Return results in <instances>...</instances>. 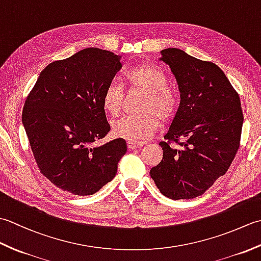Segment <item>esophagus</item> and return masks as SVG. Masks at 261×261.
<instances>
[{
    "instance_id": "34e87169",
    "label": "esophagus",
    "mask_w": 261,
    "mask_h": 261,
    "mask_svg": "<svg viewBox=\"0 0 261 261\" xmlns=\"http://www.w3.org/2000/svg\"><path fill=\"white\" fill-rule=\"evenodd\" d=\"M142 147V143H135V142H127V148L130 150H135V149H139Z\"/></svg>"
}]
</instances>
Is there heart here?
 I'll use <instances>...</instances> for the list:
<instances>
[{"label": "heart", "instance_id": "obj_1", "mask_svg": "<svg viewBox=\"0 0 261 261\" xmlns=\"http://www.w3.org/2000/svg\"><path fill=\"white\" fill-rule=\"evenodd\" d=\"M125 81L134 90L146 94L141 111L145 114L124 116L113 122V135L129 142L141 143L158 129L160 119L173 118L178 105L176 94L168 87V79L156 66L141 65L125 74ZM123 88L118 83H110L105 87L102 105L110 115L121 112Z\"/></svg>", "mask_w": 261, "mask_h": 261}]
</instances>
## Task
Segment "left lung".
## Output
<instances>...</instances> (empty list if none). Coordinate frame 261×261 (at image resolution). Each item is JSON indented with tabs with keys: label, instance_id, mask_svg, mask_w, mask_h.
Wrapping results in <instances>:
<instances>
[{
	"label": "left lung",
	"instance_id": "1",
	"mask_svg": "<svg viewBox=\"0 0 261 261\" xmlns=\"http://www.w3.org/2000/svg\"><path fill=\"white\" fill-rule=\"evenodd\" d=\"M160 54L175 76L180 103L164 136L167 141L159 143L163 160L150 176L163 195L190 199L203 195L234 159L243 123L240 97L218 65L178 48ZM171 141L181 147H170Z\"/></svg>",
	"mask_w": 261,
	"mask_h": 261
}]
</instances>
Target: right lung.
I'll return each mask as SVG.
<instances>
[{"label":"right lung","mask_w":261,"mask_h":261,"mask_svg":"<svg viewBox=\"0 0 261 261\" xmlns=\"http://www.w3.org/2000/svg\"><path fill=\"white\" fill-rule=\"evenodd\" d=\"M121 56L86 48L49 64L24 103L22 123L39 169L54 185L93 195L114 178L124 139L93 146L111 130L102 105Z\"/></svg>","instance_id":"obj_1"}]
</instances>
